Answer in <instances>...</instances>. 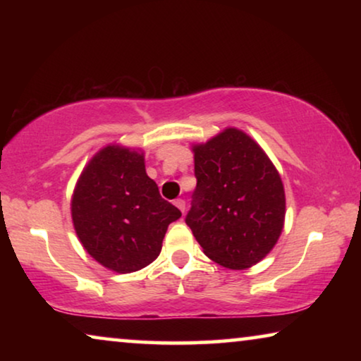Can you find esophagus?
<instances>
[{
    "label": "esophagus",
    "instance_id": "1",
    "mask_svg": "<svg viewBox=\"0 0 361 361\" xmlns=\"http://www.w3.org/2000/svg\"><path fill=\"white\" fill-rule=\"evenodd\" d=\"M174 205L182 212V214H184V212H185V200L184 199H176Z\"/></svg>",
    "mask_w": 361,
    "mask_h": 361
}]
</instances>
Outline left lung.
I'll return each instance as SVG.
<instances>
[{
	"mask_svg": "<svg viewBox=\"0 0 361 361\" xmlns=\"http://www.w3.org/2000/svg\"><path fill=\"white\" fill-rule=\"evenodd\" d=\"M194 154L197 187L185 224L215 263L250 268L273 250L283 231L286 197L278 171L235 128L194 146Z\"/></svg>",
	"mask_w": 361,
	"mask_h": 361,
	"instance_id": "left-lung-1",
	"label": "left lung"
}]
</instances>
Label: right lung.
I'll return each instance as SVG.
<instances>
[{
  "mask_svg": "<svg viewBox=\"0 0 361 361\" xmlns=\"http://www.w3.org/2000/svg\"><path fill=\"white\" fill-rule=\"evenodd\" d=\"M180 210L159 194L140 152L106 146L83 169L72 197V220L87 253L116 273H133L161 253Z\"/></svg>",
  "mask_w": 361,
  "mask_h": 361,
  "instance_id": "right-lung-1",
  "label": "right lung"
}]
</instances>
